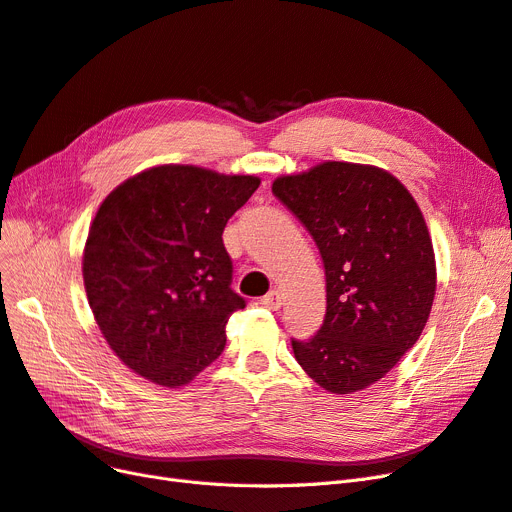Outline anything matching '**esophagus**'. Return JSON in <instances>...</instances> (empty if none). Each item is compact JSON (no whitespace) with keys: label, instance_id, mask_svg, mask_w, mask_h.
Here are the masks:
<instances>
[{"label":"esophagus","instance_id":"34e87169","mask_svg":"<svg viewBox=\"0 0 512 512\" xmlns=\"http://www.w3.org/2000/svg\"><path fill=\"white\" fill-rule=\"evenodd\" d=\"M261 304L270 310H278L282 306V293L278 289H272L268 295H263Z\"/></svg>","mask_w":512,"mask_h":512}]
</instances>
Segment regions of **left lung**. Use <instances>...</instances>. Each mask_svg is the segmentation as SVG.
<instances>
[{
    "mask_svg": "<svg viewBox=\"0 0 512 512\" xmlns=\"http://www.w3.org/2000/svg\"><path fill=\"white\" fill-rule=\"evenodd\" d=\"M272 194L314 238L325 268L327 312L297 363L335 394L375 384L413 348L428 320L437 268L422 211L390 173L325 162L280 177Z\"/></svg>",
    "mask_w": 512,
    "mask_h": 512,
    "instance_id": "8db88e82",
    "label": "left lung"
}]
</instances>
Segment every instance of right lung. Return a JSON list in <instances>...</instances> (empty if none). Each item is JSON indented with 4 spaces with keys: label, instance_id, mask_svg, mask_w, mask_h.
Wrapping results in <instances>:
<instances>
[{
    "label": "right lung",
    "instance_id": "right-lung-1",
    "mask_svg": "<svg viewBox=\"0 0 512 512\" xmlns=\"http://www.w3.org/2000/svg\"><path fill=\"white\" fill-rule=\"evenodd\" d=\"M259 183L166 164L103 200L84 249V287L109 348L145 380L185 386L223 352L227 320L246 301L232 289L221 236Z\"/></svg>",
    "mask_w": 512,
    "mask_h": 512
}]
</instances>
